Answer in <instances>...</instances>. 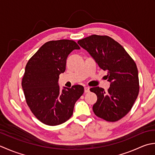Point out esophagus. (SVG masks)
I'll return each mask as SVG.
<instances>
[{"instance_id": "obj_1", "label": "esophagus", "mask_w": 155, "mask_h": 155, "mask_svg": "<svg viewBox=\"0 0 155 155\" xmlns=\"http://www.w3.org/2000/svg\"><path fill=\"white\" fill-rule=\"evenodd\" d=\"M84 92L85 93L90 92V87H84Z\"/></svg>"}]
</instances>
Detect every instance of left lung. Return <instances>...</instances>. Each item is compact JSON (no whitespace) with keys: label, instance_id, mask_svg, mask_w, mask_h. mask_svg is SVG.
I'll return each instance as SVG.
<instances>
[{"label":"left lung","instance_id":"left-lung-1","mask_svg":"<svg viewBox=\"0 0 155 155\" xmlns=\"http://www.w3.org/2000/svg\"><path fill=\"white\" fill-rule=\"evenodd\" d=\"M78 43L108 71V91L100 87L90 90L97 97L93 106L94 114L108 122L119 120L130 112L139 93L137 65L124 47L109 36L92 35Z\"/></svg>","mask_w":155,"mask_h":155}]
</instances>
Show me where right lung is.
<instances>
[{
	"label": "right lung",
	"instance_id": "add662e5",
	"mask_svg": "<svg viewBox=\"0 0 155 155\" xmlns=\"http://www.w3.org/2000/svg\"><path fill=\"white\" fill-rule=\"evenodd\" d=\"M80 47L74 41H50L40 47L25 67L22 87L34 116L49 126L63 124L73 114L75 103L84 94L81 85L61 90L60 74L65 71L69 53Z\"/></svg>",
	"mask_w": 155,
	"mask_h": 155
}]
</instances>
